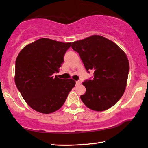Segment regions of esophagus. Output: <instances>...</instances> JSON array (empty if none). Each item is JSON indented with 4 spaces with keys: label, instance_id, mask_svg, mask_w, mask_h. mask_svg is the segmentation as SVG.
Returning a JSON list of instances; mask_svg holds the SVG:
<instances>
[{
    "label": "esophagus",
    "instance_id": "esophagus-1",
    "mask_svg": "<svg viewBox=\"0 0 148 148\" xmlns=\"http://www.w3.org/2000/svg\"><path fill=\"white\" fill-rule=\"evenodd\" d=\"M81 84V82L80 81H76V86H78V85H80Z\"/></svg>",
    "mask_w": 148,
    "mask_h": 148
}]
</instances>
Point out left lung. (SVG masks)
Returning <instances> with one entry per match:
<instances>
[{
    "label": "left lung",
    "mask_w": 148,
    "mask_h": 148,
    "mask_svg": "<svg viewBox=\"0 0 148 148\" xmlns=\"http://www.w3.org/2000/svg\"><path fill=\"white\" fill-rule=\"evenodd\" d=\"M72 48L80 55L93 80L82 84L86 92L80 98L94 111H104L115 104L124 93L130 65L125 53L111 40L100 35H92L72 43Z\"/></svg>",
    "instance_id": "8db88e82"
}]
</instances>
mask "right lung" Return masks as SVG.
I'll return each mask as SVG.
<instances>
[{
  "label": "right lung",
  "instance_id": "1",
  "mask_svg": "<svg viewBox=\"0 0 148 148\" xmlns=\"http://www.w3.org/2000/svg\"><path fill=\"white\" fill-rule=\"evenodd\" d=\"M71 42L40 38L25 46L18 55L15 66V84L22 96L33 110L50 114L62 106L75 86L72 79L59 78L64 56Z\"/></svg>",
  "mask_w": 148,
  "mask_h": 148
}]
</instances>
